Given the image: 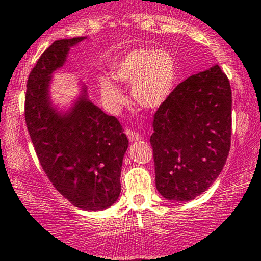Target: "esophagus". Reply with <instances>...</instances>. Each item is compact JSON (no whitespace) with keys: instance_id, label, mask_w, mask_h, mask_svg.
Here are the masks:
<instances>
[{"instance_id":"1","label":"esophagus","mask_w":261,"mask_h":261,"mask_svg":"<svg viewBox=\"0 0 261 261\" xmlns=\"http://www.w3.org/2000/svg\"><path fill=\"white\" fill-rule=\"evenodd\" d=\"M125 134H127L128 139H129L130 142H138V140L142 139V136H140L138 132L127 129V130H125Z\"/></svg>"}]
</instances>
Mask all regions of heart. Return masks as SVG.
I'll use <instances>...</instances> for the list:
<instances>
[{"instance_id": "b5f03b06", "label": "heart", "mask_w": 261, "mask_h": 261, "mask_svg": "<svg viewBox=\"0 0 261 261\" xmlns=\"http://www.w3.org/2000/svg\"><path fill=\"white\" fill-rule=\"evenodd\" d=\"M118 83L132 85V93L139 106L156 108L163 105L174 89L176 65L169 53L154 49H136L122 58L113 67ZM102 97L112 105H121L124 96L110 79L99 81Z\"/></svg>"}]
</instances>
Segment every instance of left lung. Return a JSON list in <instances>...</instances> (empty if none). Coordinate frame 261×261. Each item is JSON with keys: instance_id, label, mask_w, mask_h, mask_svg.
Listing matches in <instances>:
<instances>
[{"instance_id": "left-lung-1", "label": "left lung", "mask_w": 261, "mask_h": 261, "mask_svg": "<svg viewBox=\"0 0 261 261\" xmlns=\"http://www.w3.org/2000/svg\"><path fill=\"white\" fill-rule=\"evenodd\" d=\"M155 185L163 197L190 201L221 174L230 149L232 90L218 65L178 84L154 115Z\"/></svg>"}]
</instances>
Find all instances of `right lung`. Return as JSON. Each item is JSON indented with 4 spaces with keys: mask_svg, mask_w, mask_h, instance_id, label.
Here are the masks:
<instances>
[{
    "mask_svg": "<svg viewBox=\"0 0 261 261\" xmlns=\"http://www.w3.org/2000/svg\"><path fill=\"white\" fill-rule=\"evenodd\" d=\"M85 37L55 40L28 76L24 117L40 165L55 189L75 207L108 208L121 192V169L128 138L116 117L86 98L61 116L50 106L53 71L64 65L69 49Z\"/></svg>",
    "mask_w": 261,
    "mask_h": 261,
    "instance_id": "obj_1",
    "label": "right lung"
}]
</instances>
